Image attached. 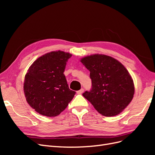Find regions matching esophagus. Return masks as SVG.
I'll use <instances>...</instances> for the list:
<instances>
[{"label": "esophagus", "mask_w": 155, "mask_h": 155, "mask_svg": "<svg viewBox=\"0 0 155 155\" xmlns=\"http://www.w3.org/2000/svg\"><path fill=\"white\" fill-rule=\"evenodd\" d=\"M83 92H84V89L83 88H81L80 90L77 91V94H82Z\"/></svg>", "instance_id": "34e87169"}]
</instances>
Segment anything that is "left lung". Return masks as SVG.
I'll list each match as a JSON object with an SVG mask.
<instances>
[{"label":"left lung","mask_w":155,"mask_h":155,"mask_svg":"<svg viewBox=\"0 0 155 155\" xmlns=\"http://www.w3.org/2000/svg\"><path fill=\"white\" fill-rule=\"evenodd\" d=\"M81 62L89 71L92 88L83 96L101 114L111 117L119 114L132 101L134 86L127 70L110 56L94 54Z\"/></svg>","instance_id":"obj_1"}]
</instances>
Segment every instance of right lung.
I'll return each instance as SVG.
<instances>
[{"mask_svg":"<svg viewBox=\"0 0 155 155\" xmlns=\"http://www.w3.org/2000/svg\"><path fill=\"white\" fill-rule=\"evenodd\" d=\"M72 54L51 51L39 58L26 73L24 92L30 107L40 114L54 117L63 112L76 92L70 90L63 74Z\"/></svg>","mask_w":155,"mask_h":155,"instance_id":"add662e5","label":"right lung"}]
</instances>
